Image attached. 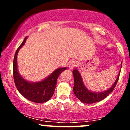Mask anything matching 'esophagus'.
<instances>
[{
    "mask_svg": "<svg viewBox=\"0 0 130 130\" xmlns=\"http://www.w3.org/2000/svg\"><path fill=\"white\" fill-rule=\"evenodd\" d=\"M76 64H77V62H76V61L74 60L71 61V62H70L69 63V66H68L69 67V68L70 70H72L74 67L76 66Z\"/></svg>",
    "mask_w": 130,
    "mask_h": 130,
    "instance_id": "esophagus-1",
    "label": "esophagus"
}]
</instances>
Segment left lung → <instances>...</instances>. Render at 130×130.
Instances as JSON below:
<instances>
[{
    "label": "left lung",
    "instance_id": "left-lung-1",
    "mask_svg": "<svg viewBox=\"0 0 130 130\" xmlns=\"http://www.w3.org/2000/svg\"><path fill=\"white\" fill-rule=\"evenodd\" d=\"M122 65V62L121 63V68ZM120 73V71L118 74V77L116 79L115 83L113 84L112 86L108 90L101 92H92L88 90L84 86L83 82V79L78 70L74 69L73 70V74L74 76L73 92L74 95L81 102L84 103L91 104L99 102L108 96L114 90L119 80Z\"/></svg>",
    "mask_w": 130,
    "mask_h": 130
}]
</instances>
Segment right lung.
<instances>
[{
  "mask_svg": "<svg viewBox=\"0 0 130 130\" xmlns=\"http://www.w3.org/2000/svg\"><path fill=\"white\" fill-rule=\"evenodd\" d=\"M24 38L14 54L13 63V72L14 84L18 90L24 97L32 102L41 103L46 102L53 96L57 85L58 77L62 71L67 69L65 68H58L50 74L45 79L38 83H30L22 77L18 71L17 56L19 50L23 46L26 41Z\"/></svg>",
  "mask_w": 130,
  "mask_h": 130,
  "instance_id": "add662e5",
  "label": "right lung"
}]
</instances>
